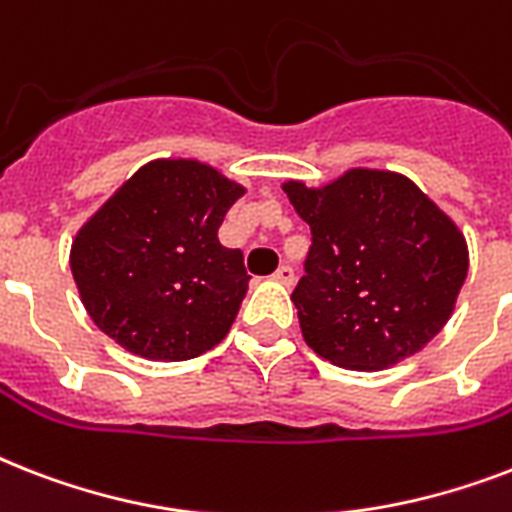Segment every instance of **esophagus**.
<instances>
[{
  "label": "esophagus",
  "instance_id": "esophagus-1",
  "mask_svg": "<svg viewBox=\"0 0 512 512\" xmlns=\"http://www.w3.org/2000/svg\"><path fill=\"white\" fill-rule=\"evenodd\" d=\"M273 279L284 284V287H292L295 284V271H292V265H279V271L273 273Z\"/></svg>",
  "mask_w": 512,
  "mask_h": 512
}]
</instances>
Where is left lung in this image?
<instances>
[{
  "label": "left lung",
  "instance_id": "1",
  "mask_svg": "<svg viewBox=\"0 0 512 512\" xmlns=\"http://www.w3.org/2000/svg\"><path fill=\"white\" fill-rule=\"evenodd\" d=\"M281 188L311 225L292 303L321 358L388 369L444 329L468 276V244L409 177L356 167L321 188Z\"/></svg>",
  "mask_w": 512,
  "mask_h": 512
}]
</instances>
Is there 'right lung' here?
<instances>
[{
  "label": "right lung",
  "mask_w": 512,
  "mask_h": 512,
  "mask_svg": "<svg viewBox=\"0 0 512 512\" xmlns=\"http://www.w3.org/2000/svg\"><path fill=\"white\" fill-rule=\"evenodd\" d=\"M244 191L196 159L143 164L71 244V273L95 327L148 361L215 348L247 295L241 249L217 239Z\"/></svg>",
  "instance_id": "right-lung-1"
}]
</instances>
